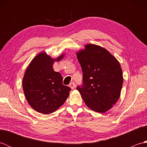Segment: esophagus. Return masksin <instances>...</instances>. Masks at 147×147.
<instances>
[{"label": "esophagus", "instance_id": "34e87169", "mask_svg": "<svg viewBox=\"0 0 147 147\" xmlns=\"http://www.w3.org/2000/svg\"><path fill=\"white\" fill-rule=\"evenodd\" d=\"M69 87H70V88H71L72 90H73V89L75 88L76 84L74 83V82H71V83L69 84Z\"/></svg>", "mask_w": 147, "mask_h": 147}]
</instances>
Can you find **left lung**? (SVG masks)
I'll use <instances>...</instances> for the list:
<instances>
[{"mask_svg":"<svg viewBox=\"0 0 147 147\" xmlns=\"http://www.w3.org/2000/svg\"><path fill=\"white\" fill-rule=\"evenodd\" d=\"M76 55L83 71V84L76 88L90 109L104 113L121 95L123 77L119 62L107 50L94 44L86 45Z\"/></svg>","mask_w":147,"mask_h":147,"instance_id":"1","label":"left lung"}]
</instances>
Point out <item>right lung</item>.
I'll return each instance as SVG.
<instances>
[{"label":"right lung","mask_w":147,"mask_h":147,"mask_svg":"<svg viewBox=\"0 0 147 147\" xmlns=\"http://www.w3.org/2000/svg\"><path fill=\"white\" fill-rule=\"evenodd\" d=\"M55 59L40 52L30 62L23 79L25 97L34 110L43 114L55 112L66 100L71 89L62 84V77L54 71L53 64L64 57Z\"/></svg>","instance_id":"obj_1"}]
</instances>
